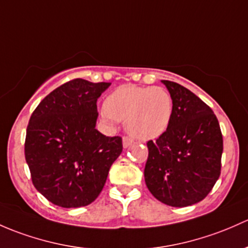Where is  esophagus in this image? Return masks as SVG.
<instances>
[{
    "mask_svg": "<svg viewBox=\"0 0 248 248\" xmlns=\"http://www.w3.org/2000/svg\"><path fill=\"white\" fill-rule=\"evenodd\" d=\"M122 142H124V147L127 148L133 144V139H132V138H129V137H124V139H122Z\"/></svg>",
    "mask_w": 248,
    "mask_h": 248,
    "instance_id": "esophagus-1",
    "label": "esophagus"
}]
</instances>
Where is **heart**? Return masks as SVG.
<instances>
[{
    "label": "heart",
    "mask_w": 248,
    "mask_h": 248,
    "mask_svg": "<svg viewBox=\"0 0 248 248\" xmlns=\"http://www.w3.org/2000/svg\"><path fill=\"white\" fill-rule=\"evenodd\" d=\"M173 111L170 93L159 87L124 85L104 101L103 116L124 122L127 132L139 140L160 137Z\"/></svg>",
    "instance_id": "obj_1"
}]
</instances>
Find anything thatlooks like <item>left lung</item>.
<instances>
[{"mask_svg": "<svg viewBox=\"0 0 248 248\" xmlns=\"http://www.w3.org/2000/svg\"><path fill=\"white\" fill-rule=\"evenodd\" d=\"M161 82L173 111L166 131L147 141L145 182L160 202L187 207L205 199L220 177L222 133L212 108L200 97L178 83Z\"/></svg>", "mask_w": 248, "mask_h": 248, "instance_id": "1", "label": "left lung"}]
</instances>
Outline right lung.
<instances>
[{
	"instance_id": "obj_1",
	"label": "right lung",
	"mask_w": 248,
	"mask_h": 248,
	"mask_svg": "<svg viewBox=\"0 0 248 248\" xmlns=\"http://www.w3.org/2000/svg\"><path fill=\"white\" fill-rule=\"evenodd\" d=\"M109 85L72 79L49 93L31 116L26 161L33 186L53 204L79 208L93 202L121 155V137L95 128L97 98Z\"/></svg>"
}]
</instances>
